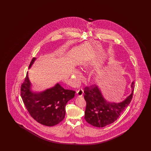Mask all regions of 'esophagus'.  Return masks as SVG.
<instances>
[{
    "label": "esophagus",
    "instance_id": "34e87169",
    "mask_svg": "<svg viewBox=\"0 0 151 151\" xmlns=\"http://www.w3.org/2000/svg\"><path fill=\"white\" fill-rule=\"evenodd\" d=\"M83 91L82 89H80V90H78L77 91V96H82L83 95Z\"/></svg>",
    "mask_w": 151,
    "mask_h": 151
}]
</instances>
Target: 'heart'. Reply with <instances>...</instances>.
I'll use <instances>...</instances> for the list:
<instances>
[{
	"label": "heart",
	"instance_id": "heart-1",
	"mask_svg": "<svg viewBox=\"0 0 151 151\" xmlns=\"http://www.w3.org/2000/svg\"><path fill=\"white\" fill-rule=\"evenodd\" d=\"M87 68V65L86 64L84 65L83 68ZM72 75L74 76V79L76 81H79L82 78L80 72L78 71V70H74V71H73V72H72Z\"/></svg>",
	"mask_w": 151,
	"mask_h": 151
}]
</instances>
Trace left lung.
<instances>
[{"instance_id": "8db88e82", "label": "left lung", "mask_w": 151, "mask_h": 151, "mask_svg": "<svg viewBox=\"0 0 151 151\" xmlns=\"http://www.w3.org/2000/svg\"><path fill=\"white\" fill-rule=\"evenodd\" d=\"M131 87V94L120 103L109 101L96 85L86 87L84 90V99L86 101L84 118L87 122L96 127H103L114 122L131 101L134 89V82Z\"/></svg>"}]
</instances>
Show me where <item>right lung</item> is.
Returning a JSON list of instances; mask_svg holds the SVG:
<instances>
[{"instance_id":"1","label":"right lung","mask_w":151,"mask_h":151,"mask_svg":"<svg viewBox=\"0 0 151 151\" xmlns=\"http://www.w3.org/2000/svg\"><path fill=\"white\" fill-rule=\"evenodd\" d=\"M36 58L32 59L29 68ZM28 72L21 85L20 94L23 103L29 114L37 122L47 126H55L64 119L65 106L74 98L76 91L65 90L59 83L42 92H35L31 90Z\"/></svg>"}]
</instances>
